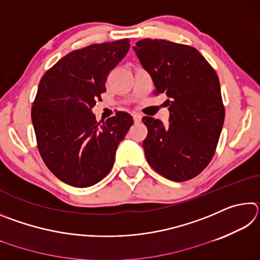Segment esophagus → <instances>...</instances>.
<instances>
[{
	"label": "esophagus",
	"instance_id": "esophagus-1",
	"mask_svg": "<svg viewBox=\"0 0 260 260\" xmlns=\"http://www.w3.org/2000/svg\"><path fill=\"white\" fill-rule=\"evenodd\" d=\"M133 119L135 122H140L141 119H142V116L140 113H133Z\"/></svg>",
	"mask_w": 260,
	"mask_h": 260
}]
</instances>
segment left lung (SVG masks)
<instances>
[{"instance_id":"obj_1","label":"left lung","mask_w":260,"mask_h":260,"mask_svg":"<svg viewBox=\"0 0 260 260\" xmlns=\"http://www.w3.org/2000/svg\"><path fill=\"white\" fill-rule=\"evenodd\" d=\"M150 74L156 94L167 96L169 124L144 116L147 160L172 181L195 178L212 159L225 108L217 73L195 48L166 40L143 39L133 47Z\"/></svg>"}]
</instances>
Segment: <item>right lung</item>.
Instances as JSON below:
<instances>
[{"label":"right lung","instance_id":"obj_1","mask_svg":"<svg viewBox=\"0 0 260 260\" xmlns=\"http://www.w3.org/2000/svg\"><path fill=\"white\" fill-rule=\"evenodd\" d=\"M128 39L91 45L70 52L42 77L32 108L38 148L60 181L85 188L112 169L117 148L133 125L119 111L102 124L91 109L107 90L109 72L129 49Z\"/></svg>","mask_w":260,"mask_h":260}]
</instances>
